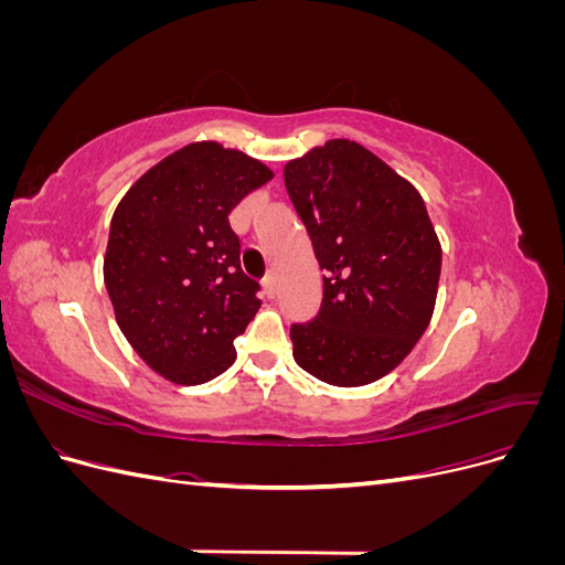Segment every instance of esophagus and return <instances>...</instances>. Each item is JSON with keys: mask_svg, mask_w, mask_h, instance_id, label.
I'll list each match as a JSON object with an SVG mask.
<instances>
[{"mask_svg": "<svg viewBox=\"0 0 565 565\" xmlns=\"http://www.w3.org/2000/svg\"><path fill=\"white\" fill-rule=\"evenodd\" d=\"M264 289H266L268 297H276V292H278V280H276V276H273V273H268V276L264 278Z\"/></svg>", "mask_w": 565, "mask_h": 565, "instance_id": "1", "label": "esophagus"}]
</instances>
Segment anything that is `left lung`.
<instances>
[{
	"label": "left lung",
	"mask_w": 565,
	"mask_h": 565,
	"mask_svg": "<svg viewBox=\"0 0 565 565\" xmlns=\"http://www.w3.org/2000/svg\"><path fill=\"white\" fill-rule=\"evenodd\" d=\"M322 276L318 316L295 322V361L332 386L382 380L431 320L440 243L417 188L355 141L285 164Z\"/></svg>",
	"instance_id": "left-lung-1"
}]
</instances>
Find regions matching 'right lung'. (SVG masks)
Returning a JSON list of instances; mask_svg holds the SVG:
<instances>
[{
    "label": "right lung",
    "instance_id": "add662e5",
    "mask_svg": "<svg viewBox=\"0 0 565 565\" xmlns=\"http://www.w3.org/2000/svg\"><path fill=\"white\" fill-rule=\"evenodd\" d=\"M273 172L214 141L158 162L119 200L104 280L119 330L143 361L177 384H204L235 361L262 301L241 268L228 214Z\"/></svg>",
    "mask_w": 565,
    "mask_h": 565
}]
</instances>
